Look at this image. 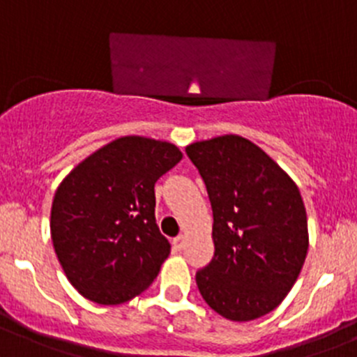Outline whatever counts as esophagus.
Wrapping results in <instances>:
<instances>
[{
    "label": "esophagus",
    "instance_id": "34e87169",
    "mask_svg": "<svg viewBox=\"0 0 357 357\" xmlns=\"http://www.w3.org/2000/svg\"><path fill=\"white\" fill-rule=\"evenodd\" d=\"M172 245H174L176 250H183V248H185V245H186V238L183 234L176 236V238L172 239Z\"/></svg>",
    "mask_w": 357,
    "mask_h": 357
}]
</instances>
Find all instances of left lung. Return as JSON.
Listing matches in <instances>:
<instances>
[{
  "mask_svg": "<svg viewBox=\"0 0 357 357\" xmlns=\"http://www.w3.org/2000/svg\"><path fill=\"white\" fill-rule=\"evenodd\" d=\"M213 209L215 255L195 280L204 301L229 321L275 310L305 264L308 224L296 183L259 146L222 135L186 146Z\"/></svg>",
  "mask_w": 357,
  "mask_h": 357,
  "instance_id": "8db88e82",
  "label": "left lung"
}]
</instances>
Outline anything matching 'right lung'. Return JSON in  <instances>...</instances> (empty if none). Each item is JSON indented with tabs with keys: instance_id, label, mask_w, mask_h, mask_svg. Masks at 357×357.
Returning a JSON list of instances; mask_svg holds the SVG:
<instances>
[{
	"instance_id": "right-lung-1",
	"label": "right lung",
	"mask_w": 357,
	"mask_h": 357,
	"mask_svg": "<svg viewBox=\"0 0 357 357\" xmlns=\"http://www.w3.org/2000/svg\"><path fill=\"white\" fill-rule=\"evenodd\" d=\"M181 158L171 142L130 135L82 160L58 186L52 245L89 301L119 305L153 284L171 254L155 220V183Z\"/></svg>"
}]
</instances>
